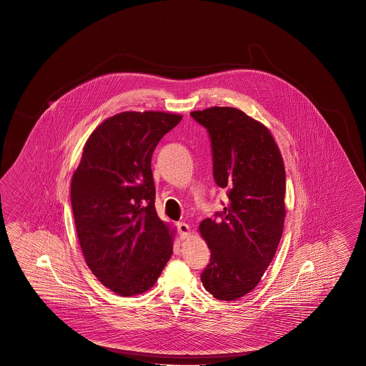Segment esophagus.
I'll use <instances>...</instances> for the list:
<instances>
[{
  "label": "esophagus",
  "mask_w": 366,
  "mask_h": 366,
  "mask_svg": "<svg viewBox=\"0 0 366 366\" xmlns=\"http://www.w3.org/2000/svg\"><path fill=\"white\" fill-rule=\"evenodd\" d=\"M177 229L178 233H179V237H181L182 240L188 239L189 234H190L188 224H185V222H177Z\"/></svg>",
  "instance_id": "obj_1"
}]
</instances>
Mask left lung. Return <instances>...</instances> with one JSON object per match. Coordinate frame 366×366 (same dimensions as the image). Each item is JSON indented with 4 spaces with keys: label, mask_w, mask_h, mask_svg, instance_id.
<instances>
[{
    "label": "left lung",
    "mask_w": 366,
    "mask_h": 366,
    "mask_svg": "<svg viewBox=\"0 0 366 366\" xmlns=\"http://www.w3.org/2000/svg\"><path fill=\"white\" fill-rule=\"evenodd\" d=\"M190 117L209 134L213 178L228 197L222 212L199 224L211 249L201 282L216 300H239L257 286L282 237L283 159L266 126L243 111L211 107Z\"/></svg>",
    "instance_id": "8db88e82"
}]
</instances>
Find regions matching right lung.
<instances>
[{
  "label": "right lung",
  "instance_id": "1",
  "mask_svg": "<svg viewBox=\"0 0 366 366\" xmlns=\"http://www.w3.org/2000/svg\"><path fill=\"white\" fill-rule=\"evenodd\" d=\"M182 117L126 111L89 135L71 181V205L86 263L106 287L133 297L157 282L173 254L155 212L152 157Z\"/></svg>",
  "mask_w": 366,
  "mask_h": 366
}]
</instances>
